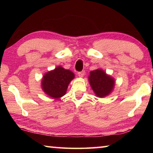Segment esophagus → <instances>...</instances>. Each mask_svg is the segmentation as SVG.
<instances>
[{
	"label": "esophagus",
	"instance_id": "esophagus-1",
	"mask_svg": "<svg viewBox=\"0 0 153 153\" xmlns=\"http://www.w3.org/2000/svg\"><path fill=\"white\" fill-rule=\"evenodd\" d=\"M78 76L80 77H84V74H85V71H79L78 72Z\"/></svg>",
	"mask_w": 153,
	"mask_h": 153
}]
</instances>
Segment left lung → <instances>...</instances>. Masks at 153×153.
I'll return each instance as SVG.
<instances>
[{
    "label": "left lung",
    "instance_id": "8db88e82",
    "mask_svg": "<svg viewBox=\"0 0 153 153\" xmlns=\"http://www.w3.org/2000/svg\"><path fill=\"white\" fill-rule=\"evenodd\" d=\"M89 82L93 91L98 97H104L109 94L114 87V79L101 69L92 71Z\"/></svg>",
    "mask_w": 153,
    "mask_h": 153
}]
</instances>
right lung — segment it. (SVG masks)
Returning a JSON list of instances; mask_svg holds the SVG:
<instances>
[{
  "instance_id": "add662e5",
  "label": "right lung",
  "mask_w": 153,
  "mask_h": 153,
  "mask_svg": "<svg viewBox=\"0 0 153 153\" xmlns=\"http://www.w3.org/2000/svg\"><path fill=\"white\" fill-rule=\"evenodd\" d=\"M73 72L57 67L46 74L43 77L42 87L46 94L59 98L65 94L68 85L74 77Z\"/></svg>"
}]
</instances>
